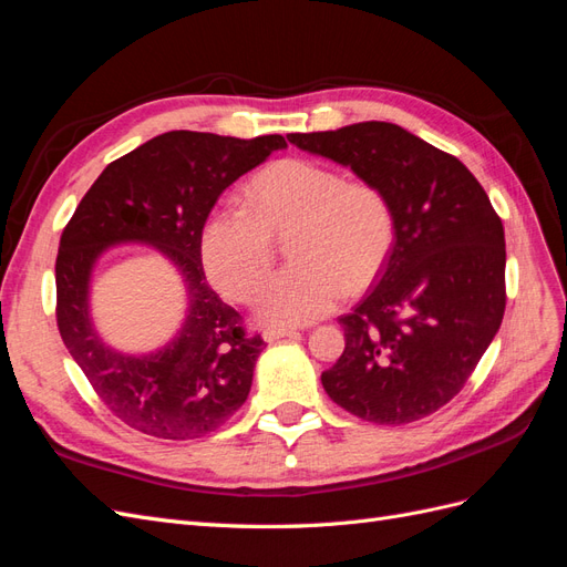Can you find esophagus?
I'll return each mask as SVG.
<instances>
[{
    "mask_svg": "<svg viewBox=\"0 0 567 567\" xmlns=\"http://www.w3.org/2000/svg\"><path fill=\"white\" fill-rule=\"evenodd\" d=\"M290 336H296L293 329H265V331H262V338H265L267 342H277V340L290 338Z\"/></svg>",
    "mask_w": 567,
    "mask_h": 567,
    "instance_id": "obj_1",
    "label": "esophagus"
}]
</instances>
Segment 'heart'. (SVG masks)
Segmentation results:
<instances>
[{
	"mask_svg": "<svg viewBox=\"0 0 567 567\" xmlns=\"http://www.w3.org/2000/svg\"><path fill=\"white\" fill-rule=\"evenodd\" d=\"M246 205H219L203 219L200 260L221 293L250 302L277 262L274 238H288L293 267L257 300V315L274 326L317 321L346 293L371 286L398 231L379 186L305 158L260 169L246 186Z\"/></svg>",
	"mask_w": 567,
	"mask_h": 567,
	"instance_id": "1",
	"label": "heart"
}]
</instances>
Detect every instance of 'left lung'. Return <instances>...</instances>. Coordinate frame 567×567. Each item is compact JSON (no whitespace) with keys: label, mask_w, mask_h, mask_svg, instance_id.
<instances>
[{"label":"left lung","mask_w":567,"mask_h":567,"mask_svg":"<svg viewBox=\"0 0 567 567\" xmlns=\"http://www.w3.org/2000/svg\"><path fill=\"white\" fill-rule=\"evenodd\" d=\"M286 136L379 186L398 227L379 284L338 319L346 350L321 373L323 390L381 425L435 414L466 385L504 319L499 215L466 165L400 125L369 120Z\"/></svg>","instance_id":"8db88e82"}]
</instances>
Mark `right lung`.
Wrapping results in <instances>:
<instances>
[{
	"label": "right lung",
	"mask_w": 567,
	"mask_h": 567,
	"mask_svg": "<svg viewBox=\"0 0 567 567\" xmlns=\"http://www.w3.org/2000/svg\"><path fill=\"white\" fill-rule=\"evenodd\" d=\"M286 148L281 134L236 140L175 130L113 161L68 221L56 257V323L94 392L130 427L163 440H196L248 400L265 340L205 279L200 227L229 184ZM158 247L187 288L183 329L165 349L125 355L106 347L89 317V284L111 245Z\"/></svg>",
	"instance_id": "1"
}]
</instances>
